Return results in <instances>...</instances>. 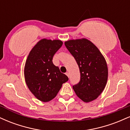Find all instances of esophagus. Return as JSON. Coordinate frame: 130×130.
I'll return each mask as SVG.
<instances>
[{
	"label": "esophagus",
	"mask_w": 130,
	"mask_h": 130,
	"mask_svg": "<svg viewBox=\"0 0 130 130\" xmlns=\"http://www.w3.org/2000/svg\"><path fill=\"white\" fill-rule=\"evenodd\" d=\"M65 74H66V75L67 76H68V77H69V76H70V74H69V73H68V72H67L66 73H65Z\"/></svg>",
	"instance_id": "34e87169"
}]
</instances>
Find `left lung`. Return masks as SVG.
I'll use <instances>...</instances> for the list:
<instances>
[{"mask_svg": "<svg viewBox=\"0 0 130 130\" xmlns=\"http://www.w3.org/2000/svg\"><path fill=\"white\" fill-rule=\"evenodd\" d=\"M65 45L75 59L80 71L79 83L73 89L84 102L95 100L103 92L108 80V69L104 56L87 38L68 40Z\"/></svg>", "mask_w": 130, "mask_h": 130, "instance_id": "1", "label": "left lung"}]
</instances>
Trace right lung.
<instances>
[{"label": "right lung", "instance_id": "obj_1", "mask_svg": "<svg viewBox=\"0 0 130 130\" xmlns=\"http://www.w3.org/2000/svg\"><path fill=\"white\" fill-rule=\"evenodd\" d=\"M63 42L60 40H40L28 55L24 66V77L28 88L37 99L48 102L54 98L68 80L59 67L53 63V58Z\"/></svg>", "mask_w": 130, "mask_h": 130}]
</instances>
